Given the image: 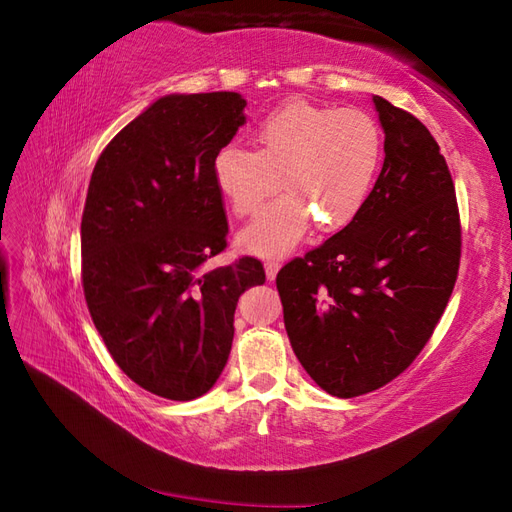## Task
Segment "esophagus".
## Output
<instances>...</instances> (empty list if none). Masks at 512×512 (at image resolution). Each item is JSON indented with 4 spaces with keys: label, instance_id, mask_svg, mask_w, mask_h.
Segmentation results:
<instances>
[{
    "label": "esophagus",
    "instance_id": "34e87169",
    "mask_svg": "<svg viewBox=\"0 0 512 512\" xmlns=\"http://www.w3.org/2000/svg\"><path fill=\"white\" fill-rule=\"evenodd\" d=\"M264 268H266V277H268L270 281H275V277H277V272H279L281 264H279V261H275V259H268L266 264H264Z\"/></svg>",
    "mask_w": 512,
    "mask_h": 512
}]
</instances>
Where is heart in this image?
Listing matches in <instances>:
<instances>
[{
  "instance_id": "b5f03b06",
  "label": "heart",
  "mask_w": 512,
  "mask_h": 512,
  "mask_svg": "<svg viewBox=\"0 0 512 512\" xmlns=\"http://www.w3.org/2000/svg\"><path fill=\"white\" fill-rule=\"evenodd\" d=\"M253 139L255 152L227 144L213 159V181L235 216H253L277 187L285 192L242 231L248 253L283 255L312 220L334 231L358 216L382 154L371 115L296 100L268 113Z\"/></svg>"
}]
</instances>
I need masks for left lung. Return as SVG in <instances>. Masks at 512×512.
I'll use <instances>...</instances> for the list:
<instances>
[{"mask_svg": "<svg viewBox=\"0 0 512 512\" xmlns=\"http://www.w3.org/2000/svg\"><path fill=\"white\" fill-rule=\"evenodd\" d=\"M384 165L347 227L277 275L296 358L329 395L386 386L423 351L460 266V213L445 157L417 117L373 98Z\"/></svg>", "mask_w": 512, "mask_h": 512, "instance_id": "obj_1", "label": "left lung"}]
</instances>
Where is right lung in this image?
<instances>
[{"label": "right lung", "mask_w": 512, "mask_h": 512, "mask_svg": "<svg viewBox=\"0 0 512 512\" xmlns=\"http://www.w3.org/2000/svg\"><path fill=\"white\" fill-rule=\"evenodd\" d=\"M246 100L233 91L165 95L117 133L95 163L80 224L82 290L111 358L137 386L192 401L216 384L240 294L261 261L200 272L227 248L213 159Z\"/></svg>", "instance_id": "obj_1"}]
</instances>
